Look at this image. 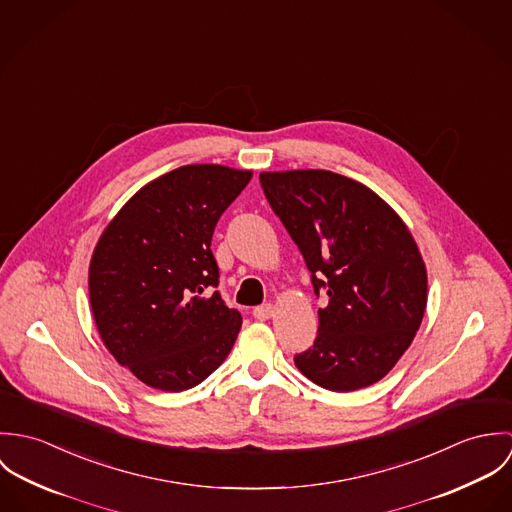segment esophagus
<instances>
[{
    "instance_id": "obj_1",
    "label": "esophagus",
    "mask_w": 512,
    "mask_h": 512,
    "mask_svg": "<svg viewBox=\"0 0 512 512\" xmlns=\"http://www.w3.org/2000/svg\"><path fill=\"white\" fill-rule=\"evenodd\" d=\"M274 311H276V307H274L272 303H264V305H258V307L252 311V315H254L256 319H260V321H266V319H270V317L274 315Z\"/></svg>"
}]
</instances>
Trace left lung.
Returning a JSON list of instances; mask_svg holds the SVG:
<instances>
[{
  "label": "left lung",
  "instance_id": "8db88e82",
  "mask_svg": "<svg viewBox=\"0 0 512 512\" xmlns=\"http://www.w3.org/2000/svg\"><path fill=\"white\" fill-rule=\"evenodd\" d=\"M264 195L311 272L319 333L295 366L333 392L384 378L420 329L428 274L418 244L372 189L325 169L264 171Z\"/></svg>",
  "mask_w": 512,
  "mask_h": 512
}]
</instances>
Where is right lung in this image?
I'll return each instance as SVG.
<instances>
[{"mask_svg": "<svg viewBox=\"0 0 512 512\" xmlns=\"http://www.w3.org/2000/svg\"><path fill=\"white\" fill-rule=\"evenodd\" d=\"M252 171L201 163L144 185L108 222L88 268L98 335L144 384L181 392L228 357L242 315L217 288L211 240Z\"/></svg>", "mask_w": 512, "mask_h": 512, "instance_id": "right-lung-1", "label": "right lung"}]
</instances>
